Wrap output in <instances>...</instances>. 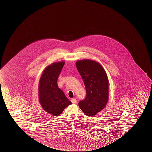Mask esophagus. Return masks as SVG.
<instances>
[{"mask_svg":"<svg viewBox=\"0 0 152 152\" xmlns=\"http://www.w3.org/2000/svg\"><path fill=\"white\" fill-rule=\"evenodd\" d=\"M71 102H72V103H75L76 102H77V101H76V99L72 98V99H71Z\"/></svg>","mask_w":152,"mask_h":152,"instance_id":"esophagus-1","label":"esophagus"}]
</instances>
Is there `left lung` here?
<instances>
[{"label": "left lung", "instance_id": "obj_1", "mask_svg": "<svg viewBox=\"0 0 152 152\" xmlns=\"http://www.w3.org/2000/svg\"><path fill=\"white\" fill-rule=\"evenodd\" d=\"M84 83L86 91L85 99L78 103L79 107L87 116H93L104 108L109 96V81L100 64L93 60H78L76 63Z\"/></svg>", "mask_w": 152, "mask_h": 152}]
</instances>
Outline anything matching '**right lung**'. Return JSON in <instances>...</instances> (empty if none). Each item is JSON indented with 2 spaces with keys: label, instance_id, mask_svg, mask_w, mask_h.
<instances>
[{
  "label": "right lung",
  "instance_id": "add662e5",
  "mask_svg": "<svg viewBox=\"0 0 152 152\" xmlns=\"http://www.w3.org/2000/svg\"><path fill=\"white\" fill-rule=\"evenodd\" d=\"M65 64L56 62L45 68L39 86V101L43 109L55 116L60 115L72 104L57 84L58 78Z\"/></svg>",
  "mask_w": 152,
  "mask_h": 152
}]
</instances>
